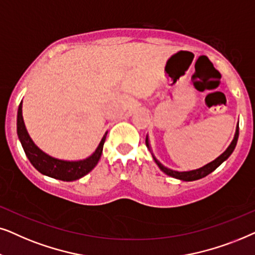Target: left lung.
Here are the masks:
<instances>
[{
    "label": "left lung",
    "instance_id": "8db88e82",
    "mask_svg": "<svg viewBox=\"0 0 255 255\" xmlns=\"http://www.w3.org/2000/svg\"><path fill=\"white\" fill-rule=\"evenodd\" d=\"M238 136H239V122H238V125H237L236 134H234L233 140L230 143L229 147H227L226 150L224 151L222 155L218 156V157H217L216 159H213L212 162H210V163H208V164H205L204 167L195 169V170H190V171H176V170H172V169H169L167 167H164V165H163L161 162L157 161V159H156V157L154 156V154H152V151H151L150 143H149L148 135H147V137H145V145H147V147H148L149 151L151 152L152 158H154L155 163L158 165V168L161 169V170L164 172V174H167L168 176H171V177H174V178L181 179V181L191 182V181H196V179H201L203 177H205V176H208L209 174H211V172L215 171L216 169L218 168L219 165L222 164L224 161H226V159L231 156V154H232V152H233L234 148H236L237 142H238Z\"/></svg>",
    "mask_w": 255,
    "mask_h": 255
}]
</instances>
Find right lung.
Segmentation results:
<instances>
[{
	"label": "right lung",
	"mask_w": 255,
	"mask_h": 255,
	"mask_svg": "<svg viewBox=\"0 0 255 255\" xmlns=\"http://www.w3.org/2000/svg\"><path fill=\"white\" fill-rule=\"evenodd\" d=\"M17 135H18L19 141L26 157L31 164L38 170L40 174L49 176V177L60 179V181H76L87 175L92 169L96 167L99 162L103 154V148L105 140H106L107 131L101 138L99 145H98L96 151L92 155L79 161H65V159H59L52 156L47 155L42 149H39L30 137L26 130L24 120H23L22 114V101L17 111Z\"/></svg>",
	"instance_id": "right-lung-1"
}]
</instances>
